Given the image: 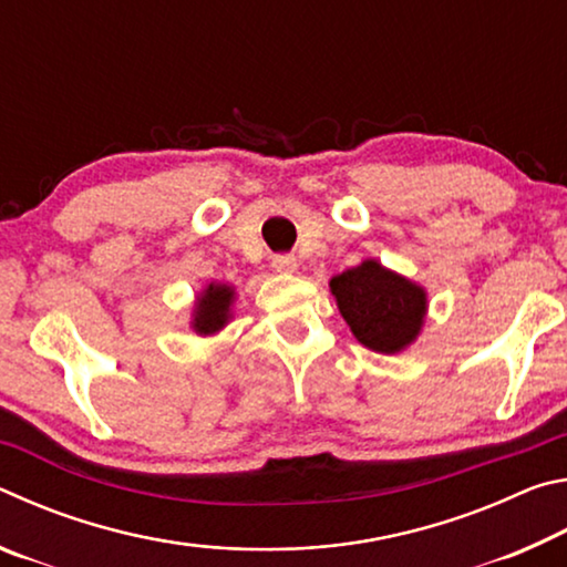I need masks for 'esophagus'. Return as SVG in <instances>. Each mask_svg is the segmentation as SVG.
Listing matches in <instances>:
<instances>
[{
    "label": "esophagus",
    "instance_id": "obj_1",
    "mask_svg": "<svg viewBox=\"0 0 567 567\" xmlns=\"http://www.w3.org/2000/svg\"><path fill=\"white\" fill-rule=\"evenodd\" d=\"M272 267H275L277 272H282V275L295 272V270H297L295 255H275V257H272Z\"/></svg>",
    "mask_w": 567,
    "mask_h": 567
}]
</instances>
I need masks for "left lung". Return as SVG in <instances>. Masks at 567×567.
Segmentation results:
<instances>
[{
  "label": "left lung",
  "mask_w": 567,
  "mask_h": 567,
  "mask_svg": "<svg viewBox=\"0 0 567 567\" xmlns=\"http://www.w3.org/2000/svg\"><path fill=\"white\" fill-rule=\"evenodd\" d=\"M330 290L364 348L390 354L417 338L427 307L425 292L380 262L368 260L332 277Z\"/></svg>",
  "instance_id": "left-lung-1"
}]
</instances>
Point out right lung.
<instances>
[{
	"label": "right lung",
	"mask_w": 567,
	"mask_h": 567,
	"mask_svg": "<svg viewBox=\"0 0 567 567\" xmlns=\"http://www.w3.org/2000/svg\"><path fill=\"white\" fill-rule=\"evenodd\" d=\"M235 290L227 285H209L205 295L197 300L195 330L199 334H213L225 328L229 320V305H233Z\"/></svg>",
	"instance_id": "right-lung-1"
}]
</instances>
